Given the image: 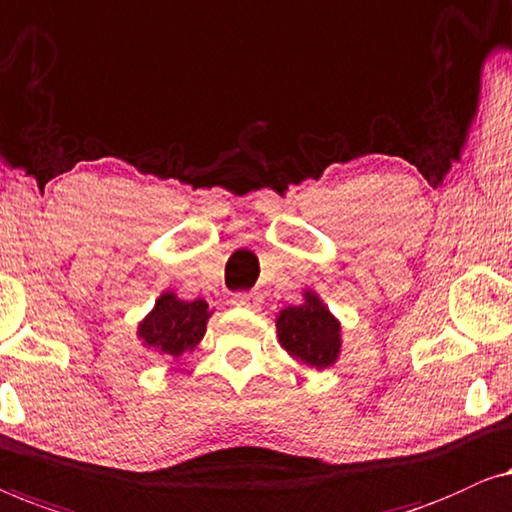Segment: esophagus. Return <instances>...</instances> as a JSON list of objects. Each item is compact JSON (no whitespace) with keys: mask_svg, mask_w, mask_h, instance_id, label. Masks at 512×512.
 <instances>
[{"mask_svg":"<svg viewBox=\"0 0 512 512\" xmlns=\"http://www.w3.org/2000/svg\"><path fill=\"white\" fill-rule=\"evenodd\" d=\"M232 304L236 308H255L259 306V297L255 292H236L232 294Z\"/></svg>","mask_w":512,"mask_h":512,"instance_id":"1","label":"esophagus"}]
</instances>
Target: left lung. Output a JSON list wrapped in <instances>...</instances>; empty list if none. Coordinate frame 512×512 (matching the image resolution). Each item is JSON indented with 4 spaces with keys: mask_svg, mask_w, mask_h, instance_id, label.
Returning a JSON list of instances; mask_svg holds the SVG:
<instances>
[{
    "mask_svg": "<svg viewBox=\"0 0 512 512\" xmlns=\"http://www.w3.org/2000/svg\"><path fill=\"white\" fill-rule=\"evenodd\" d=\"M276 329L280 345L311 369H327L341 352V325L313 292L304 294L301 306L283 308Z\"/></svg>",
    "mask_w": 512,
    "mask_h": 512,
    "instance_id": "8db88e82",
    "label": "left lung"
}]
</instances>
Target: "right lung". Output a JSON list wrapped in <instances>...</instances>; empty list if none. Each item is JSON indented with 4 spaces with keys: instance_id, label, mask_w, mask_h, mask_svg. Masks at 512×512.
I'll return each mask as SVG.
<instances>
[{
    "instance_id": "1",
    "label": "right lung",
    "mask_w": 512,
    "mask_h": 512,
    "mask_svg": "<svg viewBox=\"0 0 512 512\" xmlns=\"http://www.w3.org/2000/svg\"><path fill=\"white\" fill-rule=\"evenodd\" d=\"M211 318L204 299L183 301L176 294H162L146 320L139 325L143 345L162 355L181 357L204 338L206 322Z\"/></svg>"
}]
</instances>
